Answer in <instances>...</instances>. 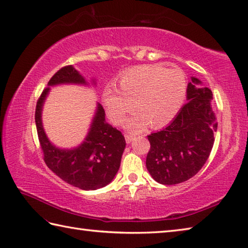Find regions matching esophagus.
Returning <instances> with one entry per match:
<instances>
[{"label":"esophagus","instance_id":"obj_1","mask_svg":"<svg viewBox=\"0 0 248 248\" xmlns=\"http://www.w3.org/2000/svg\"><path fill=\"white\" fill-rule=\"evenodd\" d=\"M124 138H125V142H127V143H130V142H132V140L134 139V137H133V134H129V133H125V136H124Z\"/></svg>","mask_w":248,"mask_h":248}]
</instances>
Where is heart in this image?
<instances>
[{
	"mask_svg": "<svg viewBox=\"0 0 248 248\" xmlns=\"http://www.w3.org/2000/svg\"><path fill=\"white\" fill-rule=\"evenodd\" d=\"M119 87L120 90L107 85L103 103L115 124L123 123L137 105L139 110L127 123V127L134 131H140L150 123L154 127L168 124L181 109L186 95L183 71L161 65L139 66L124 71L120 76Z\"/></svg>",
	"mask_w": 248,
	"mask_h": 248,
	"instance_id": "obj_1",
	"label": "heart"
}]
</instances>
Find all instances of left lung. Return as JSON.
Masks as SVG:
<instances>
[{
	"mask_svg": "<svg viewBox=\"0 0 248 248\" xmlns=\"http://www.w3.org/2000/svg\"><path fill=\"white\" fill-rule=\"evenodd\" d=\"M186 100L169 125L147 136L151 148L146 168L155 181L165 186L194 177L208 159L215 142L218 124L211 108V90L192 77Z\"/></svg>",
	"mask_w": 248,
	"mask_h": 248,
	"instance_id": "left-lung-1",
	"label": "left lung"
}]
</instances>
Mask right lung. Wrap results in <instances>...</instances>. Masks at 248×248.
Listing matches in <instances>:
<instances>
[{"label":"right lung","mask_w":248,"mask_h":248,"mask_svg":"<svg viewBox=\"0 0 248 248\" xmlns=\"http://www.w3.org/2000/svg\"><path fill=\"white\" fill-rule=\"evenodd\" d=\"M62 83L87 84L73 66H65L49 79L35 107V125L43 159L57 177L81 190H96L112 181L120 167L125 140L119 130L105 121V110L97 104L87 138L78 147L61 150L48 141L42 125V107L49 87Z\"/></svg>","instance_id":"right-lung-1"}]
</instances>
